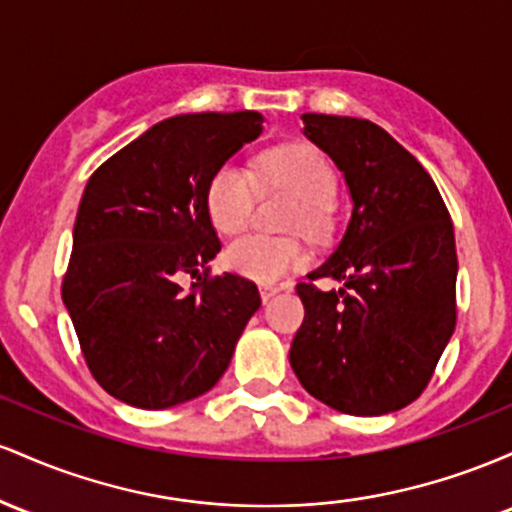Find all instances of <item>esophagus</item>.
Wrapping results in <instances>:
<instances>
[{
  "mask_svg": "<svg viewBox=\"0 0 512 512\" xmlns=\"http://www.w3.org/2000/svg\"><path fill=\"white\" fill-rule=\"evenodd\" d=\"M258 292H261V300L268 302L271 297L278 295V287H258Z\"/></svg>",
  "mask_w": 512,
  "mask_h": 512,
  "instance_id": "34e87169",
  "label": "esophagus"
}]
</instances>
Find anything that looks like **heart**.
<instances>
[{
    "instance_id": "b5f03b06",
    "label": "heart",
    "mask_w": 512,
    "mask_h": 512,
    "mask_svg": "<svg viewBox=\"0 0 512 512\" xmlns=\"http://www.w3.org/2000/svg\"><path fill=\"white\" fill-rule=\"evenodd\" d=\"M266 179L292 191L300 198V208L292 217V227L319 234L329 220V205L336 195V171L329 159L312 145H287L273 149L263 159ZM258 195L256 176L239 164L222 166L210 181L208 212L217 232L237 234L249 225ZM309 254L297 239L246 234L234 239L225 251V263L232 273L256 283L273 285L285 275L307 266Z\"/></svg>"
}]
</instances>
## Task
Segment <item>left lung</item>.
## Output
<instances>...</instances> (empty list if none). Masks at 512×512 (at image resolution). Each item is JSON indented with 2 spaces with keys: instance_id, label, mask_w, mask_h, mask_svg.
Instances as JSON below:
<instances>
[{
  "instance_id": "1",
  "label": "left lung",
  "mask_w": 512,
  "mask_h": 512,
  "mask_svg": "<svg viewBox=\"0 0 512 512\" xmlns=\"http://www.w3.org/2000/svg\"><path fill=\"white\" fill-rule=\"evenodd\" d=\"M302 120L346 176L353 215L329 261L297 285L304 321L290 365L331 409L399 411L428 387L457 324L450 212L428 171L380 125L324 113ZM319 277L342 287L319 291Z\"/></svg>"
}]
</instances>
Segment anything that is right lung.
<instances>
[{"mask_svg": "<svg viewBox=\"0 0 512 512\" xmlns=\"http://www.w3.org/2000/svg\"><path fill=\"white\" fill-rule=\"evenodd\" d=\"M261 123L256 111L162 120L86 183L62 302L89 372L125 404L169 409L208 392L261 307L251 280L208 268L220 251L210 181Z\"/></svg>", "mask_w": 512, "mask_h": 512, "instance_id": "1", "label": "right lung"}]
</instances>
